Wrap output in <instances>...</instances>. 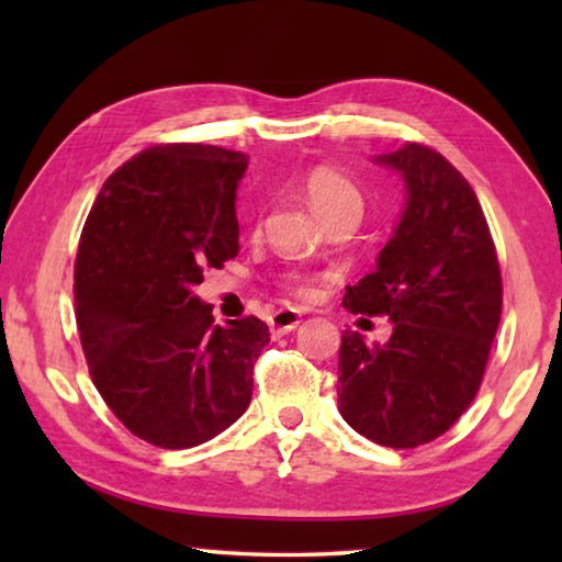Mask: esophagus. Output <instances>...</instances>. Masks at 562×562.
<instances>
[{
    "instance_id": "34e87169",
    "label": "esophagus",
    "mask_w": 562,
    "mask_h": 562,
    "mask_svg": "<svg viewBox=\"0 0 562 562\" xmlns=\"http://www.w3.org/2000/svg\"><path fill=\"white\" fill-rule=\"evenodd\" d=\"M300 322H302L300 312H294V310H280V312H274V315H272L270 329H272V335H288V331H292L294 327H297Z\"/></svg>"
}]
</instances>
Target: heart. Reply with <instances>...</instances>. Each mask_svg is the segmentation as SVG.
I'll return each mask as SVG.
<instances>
[{
  "instance_id": "obj_1",
  "label": "heart",
  "mask_w": 562,
  "mask_h": 562,
  "mask_svg": "<svg viewBox=\"0 0 562 562\" xmlns=\"http://www.w3.org/2000/svg\"><path fill=\"white\" fill-rule=\"evenodd\" d=\"M302 190L312 211L325 223L337 215H359L361 205H364V198H361V190L355 186V180H349L345 173L329 166L312 168L302 180ZM290 288L302 297H307L312 292L310 284L300 278H292Z\"/></svg>"
}]
</instances>
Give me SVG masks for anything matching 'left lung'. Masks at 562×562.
<instances>
[{
	"instance_id": "obj_1",
	"label": "left lung",
	"mask_w": 562,
	"mask_h": 562,
	"mask_svg": "<svg viewBox=\"0 0 562 562\" xmlns=\"http://www.w3.org/2000/svg\"><path fill=\"white\" fill-rule=\"evenodd\" d=\"M374 164L404 178L406 205L369 272L345 292L355 315H386L384 345L345 329L339 414L392 449L439 439L479 392L503 304L496 245L479 198L434 148L406 144Z\"/></svg>"
}]
</instances>
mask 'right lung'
I'll return each instance as SVG.
<instances>
[{"instance_id": "obj_1", "label": "right lung", "mask_w": 562, "mask_h": 562, "mask_svg": "<svg viewBox=\"0 0 562 562\" xmlns=\"http://www.w3.org/2000/svg\"><path fill=\"white\" fill-rule=\"evenodd\" d=\"M247 156L203 144L144 150L111 173L76 252V325L93 384L131 434L193 449L245 414L270 329L215 325L193 294L240 250L235 198Z\"/></svg>"}]
</instances>
